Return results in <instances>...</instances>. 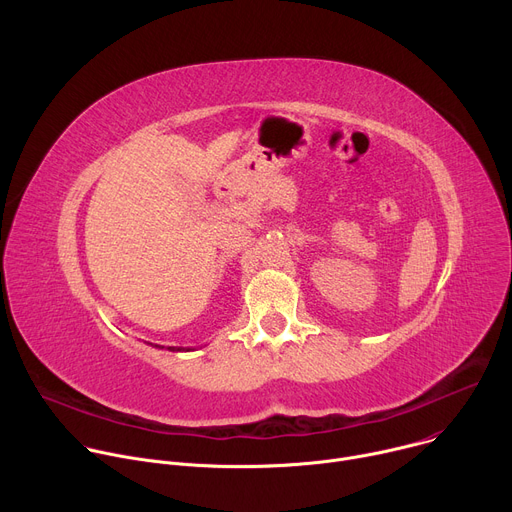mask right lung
Wrapping results in <instances>:
<instances>
[{
	"label": "right lung",
	"instance_id": "add662e5",
	"mask_svg": "<svg viewBox=\"0 0 512 512\" xmlns=\"http://www.w3.org/2000/svg\"><path fill=\"white\" fill-rule=\"evenodd\" d=\"M156 348H164V346H160V344H156ZM168 350H172V352H188V350H194V348H184V346H168Z\"/></svg>",
	"mask_w": 512,
	"mask_h": 512
}]
</instances>
